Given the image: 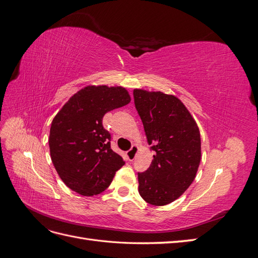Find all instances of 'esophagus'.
<instances>
[{"mask_svg": "<svg viewBox=\"0 0 258 258\" xmlns=\"http://www.w3.org/2000/svg\"><path fill=\"white\" fill-rule=\"evenodd\" d=\"M139 152V147L137 145H132V147L130 148V150L127 152V157L130 161L134 160L136 158V156Z\"/></svg>", "mask_w": 258, "mask_h": 258, "instance_id": "1", "label": "esophagus"}]
</instances>
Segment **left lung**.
Here are the masks:
<instances>
[{"label": "left lung", "instance_id": "obj_1", "mask_svg": "<svg viewBox=\"0 0 258 258\" xmlns=\"http://www.w3.org/2000/svg\"><path fill=\"white\" fill-rule=\"evenodd\" d=\"M134 96L147 142L155 152L150 168L138 173L139 194L147 204L166 206L181 197L196 177L200 131L177 97L138 88Z\"/></svg>", "mask_w": 258, "mask_h": 258}]
</instances>
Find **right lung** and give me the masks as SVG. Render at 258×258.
Segmentation results:
<instances>
[{"label": "right lung", "mask_w": 258, "mask_h": 258, "mask_svg": "<svg viewBox=\"0 0 258 258\" xmlns=\"http://www.w3.org/2000/svg\"><path fill=\"white\" fill-rule=\"evenodd\" d=\"M121 86L89 85L68 100L53 117L49 132L50 157L63 183L82 196L104 191L124 161L110 144L103 116L128 104Z\"/></svg>", "instance_id": "1"}]
</instances>
